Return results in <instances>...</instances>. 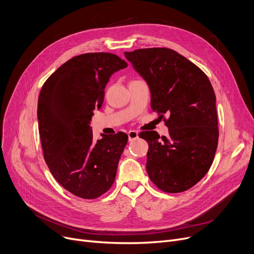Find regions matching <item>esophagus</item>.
<instances>
[{
    "mask_svg": "<svg viewBox=\"0 0 254 254\" xmlns=\"http://www.w3.org/2000/svg\"><path fill=\"white\" fill-rule=\"evenodd\" d=\"M127 136H128V140L129 141L136 140L138 138V131L137 130H129L127 132Z\"/></svg>",
    "mask_w": 254,
    "mask_h": 254,
    "instance_id": "esophagus-1",
    "label": "esophagus"
}]
</instances>
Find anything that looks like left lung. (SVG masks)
I'll return each instance as SVG.
<instances>
[{
	"mask_svg": "<svg viewBox=\"0 0 254 254\" xmlns=\"http://www.w3.org/2000/svg\"><path fill=\"white\" fill-rule=\"evenodd\" d=\"M125 56L147 82L151 109L169 128L168 137L156 131L141 135L149 145L148 176L165 192L188 190L207 174L217 149L214 89L207 75L175 50L143 48Z\"/></svg>",
	"mask_w": 254,
	"mask_h": 254,
	"instance_id": "left-lung-1",
	"label": "left lung"
}]
</instances>
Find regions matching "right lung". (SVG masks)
<instances>
[{
    "label": "right lung",
    "instance_id": "add662e5",
    "mask_svg": "<svg viewBox=\"0 0 254 254\" xmlns=\"http://www.w3.org/2000/svg\"><path fill=\"white\" fill-rule=\"evenodd\" d=\"M127 66L108 52L83 53L62 64L44 82L38 100L43 156L52 176L76 196L92 199L108 191L128 137L92 139L93 110L100 109L111 75Z\"/></svg>",
    "mask_w": 254,
    "mask_h": 254
}]
</instances>
